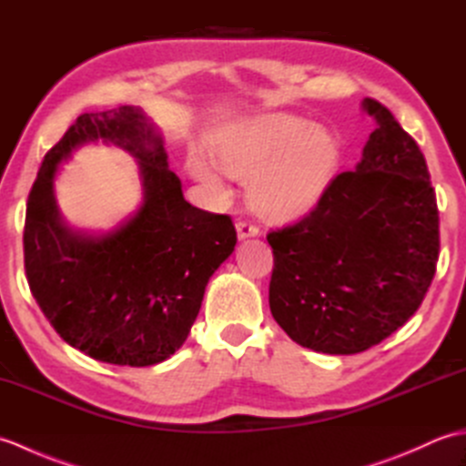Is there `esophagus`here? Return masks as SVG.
<instances>
[{"instance_id": "esophagus-1", "label": "esophagus", "mask_w": 466, "mask_h": 466, "mask_svg": "<svg viewBox=\"0 0 466 466\" xmlns=\"http://www.w3.org/2000/svg\"><path fill=\"white\" fill-rule=\"evenodd\" d=\"M236 232H238V238H250V236H258L260 234V228L248 222V220H238L236 222Z\"/></svg>"}]
</instances>
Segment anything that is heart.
<instances>
[{"instance_id":"b5f03b06","label":"heart","mask_w":466,"mask_h":466,"mask_svg":"<svg viewBox=\"0 0 466 466\" xmlns=\"http://www.w3.org/2000/svg\"><path fill=\"white\" fill-rule=\"evenodd\" d=\"M224 170L246 180L254 210L268 220H292L320 202L340 166L336 137L289 114L260 116L226 132L214 144ZM187 166L214 190H224L220 167L200 154Z\"/></svg>"}]
</instances>
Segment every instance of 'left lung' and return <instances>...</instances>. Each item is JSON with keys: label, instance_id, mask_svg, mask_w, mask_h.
<instances>
[{"label": "left lung", "instance_id": "left-lung-1", "mask_svg": "<svg viewBox=\"0 0 466 466\" xmlns=\"http://www.w3.org/2000/svg\"><path fill=\"white\" fill-rule=\"evenodd\" d=\"M362 106L376 127L354 172L336 176L310 214L266 236L274 320L326 354L362 352L400 329L427 296L441 248L419 144L380 102Z\"/></svg>", "mask_w": 466, "mask_h": 466}]
</instances>
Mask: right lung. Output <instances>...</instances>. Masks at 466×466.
I'll use <instances>...</instances> for the list:
<instances>
[{
	"label": "right lung",
	"mask_w": 466,
	"mask_h": 466,
	"mask_svg": "<svg viewBox=\"0 0 466 466\" xmlns=\"http://www.w3.org/2000/svg\"><path fill=\"white\" fill-rule=\"evenodd\" d=\"M97 137L141 157L145 204L116 233L94 239L61 224L53 176L72 149ZM234 246L232 218L184 200L162 137L136 107L77 117L46 154L27 196L29 290L69 346L102 362L150 366L170 359L200 312L208 280Z\"/></svg>",
	"instance_id": "right-lung-1"
}]
</instances>
